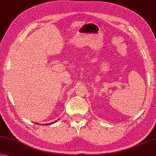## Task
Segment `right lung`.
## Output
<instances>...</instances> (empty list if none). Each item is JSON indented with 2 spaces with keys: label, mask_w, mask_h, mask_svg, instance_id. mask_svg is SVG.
Listing matches in <instances>:
<instances>
[{
  "label": "right lung",
  "mask_w": 156,
  "mask_h": 156,
  "mask_svg": "<svg viewBox=\"0 0 156 156\" xmlns=\"http://www.w3.org/2000/svg\"><path fill=\"white\" fill-rule=\"evenodd\" d=\"M55 122H56V121H55ZM54 122H52V123H46V126H47V125H51V124H53V123ZM37 124H38V123H37Z\"/></svg>",
  "instance_id": "obj_1"
}]
</instances>
